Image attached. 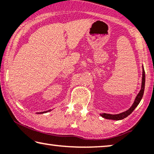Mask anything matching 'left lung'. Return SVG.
<instances>
[{
  "label": "left lung",
  "mask_w": 154,
  "mask_h": 154,
  "mask_svg": "<svg viewBox=\"0 0 154 154\" xmlns=\"http://www.w3.org/2000/svg\"><path fill=\"white\" fill-rule=\"evenodd\" d=\"M144 86H145V71L143 67L142 69V87H141V90L140 92H139L137 95L135 100L133 104H132V106L128 109V110L124 111L123 113H119V114H109V113H102L101 116L106 119H111V120H116V121H119V120H122L125 119L127 116H128L132 111L134 110V109L138 106L140 104L141 100H142L143 94H144Z\"/></svg>",
  "instance_id": "8db88e82"
}]
</instances>
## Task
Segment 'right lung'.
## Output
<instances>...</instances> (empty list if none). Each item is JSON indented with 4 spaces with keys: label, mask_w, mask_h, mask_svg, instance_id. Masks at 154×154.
Here are the masks:
<instances>
[{
    "label": "right lung",
    "mask_w": 154,
    "mask_h": 154,
    "mask_svg": "<svg viewBox=\"0 0 154 154\" xmlns=\"http://www.w3.org/2000/svg\"><path fill=\"white\" fill-rule=\"evenodd\" d=\"M50 110H49V111H43V112H40V113H47V112H48V111H50Z\"/></svg>",
    "instance_id": "obj_1"
}]
</instances>
